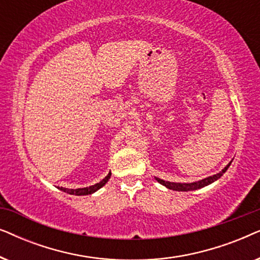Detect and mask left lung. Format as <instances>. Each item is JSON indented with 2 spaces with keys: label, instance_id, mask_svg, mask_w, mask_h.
I'll return each instance as SVG.
<instances>
[{
  "label": "left lung",
  "instance_id": "obj_1",
  "mask_svg": "<svg viewBox=\"0 0 260 260\" xmlns=\"http://www.w3.org/2000/svg\"><path fill=\"white\" fill-rule=\"evenodd\" d=\"M231 161L229 165H227L225 168H223L221 172L214 174V175L212 176H208L206 177V179H202V180H199V181H195V182H189V183H181V182H170V181H165L162 179H158V177H155L156 181H157L158 183H161L162 186H165L168 188V189H172V190H176V191H189V190H197V189H200V188H204L206 186H208V184H211L213 182H215L216 180H219L220 177H221L223 174L227 169H229V167L231 166Z\"/></svg>",
  "mask_w": 260,
  "mask_h": 260
}]
</instances>
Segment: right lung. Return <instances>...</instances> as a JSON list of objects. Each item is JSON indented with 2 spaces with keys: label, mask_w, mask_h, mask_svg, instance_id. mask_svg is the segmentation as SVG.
Segmentation results:
<instances>
[{
  "label": "right lung",
  "mask_w": 260,
  "mask_h": 260,
  "mask_svg": "<svg viewBox=\"0 0 260 260\" xmlns=\"http://www.w3.org/2000/svg\"><path fill=\"white\" fill-rule=\"evenodd\" d=\"M110 177H111V172H110L108 175H106L104 179L101 181V182L95 183V184H93V186L84 187V188H77V189H69V188L61 187V188H60V190L65 191V193L71 194V195H78V197H81V195H90V194L95 193V191H97L98 189H101L103 186H105V184L108 183Z\"/></svg>",
  "instance_id": "right-lung-1"
}]
</instances>
